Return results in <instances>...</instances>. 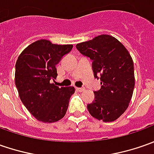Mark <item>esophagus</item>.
Instances as JSON below:
<instances>
[{
	"instance_id": "1",
	"label": "esophagus",
	"mask_w": 154,
	"mask_h": 154,
	"mask_svg": "<svg viewBox=\"0 0 154 154\" xmlns=\"http://www.w3.org/2000/svg\"><path fill=\"white\" fill-rule=\"evenodd\" d=\"M76 89H77L78 92H82V91H84V90H85V88H76Z\"/></svg>"
}]
</instances>
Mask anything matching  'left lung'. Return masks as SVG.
I'll return each mask as SVG.
<instances>
[{
    "label": "left lung",
    "mask_w": 154,
    "mask_h": 154,
    "mask_svg": "<svg viewBox=\"0 0 154 154\" xmlns=\"http://www.w3.org/2000/svg\"><path fill=\"white\" fill-rule=\"evenodd\" d=\"M77 49L92 62L94 76L101 87L94 91V100L88 104L90 115L104 122L119 119L129 106L135 87L134 63L119 41L109 35L78 43Z\"/></svg>",
    "instance_id": "1"
}]
</instances>
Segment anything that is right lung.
<instances>
[{
	"instance_id": "obj_1",
	"label": "right lung",
	"mask_w": 154,
	"mask_h": 154,
	"mask_svg": "<svg viewBox=\"0 0 154 154\" xmlns=\"http://www.w3.org/2000/svg\"><path fill=\"white\" fill-rule=\"evenodd\" d=\"M72 45H57L48 40L33 42L19 56L15 84L24 106L39 121L54 123L66 113L74 87L50 83L57 77L56 65L72 51Z\"/></svg>"
}]
</instances>
